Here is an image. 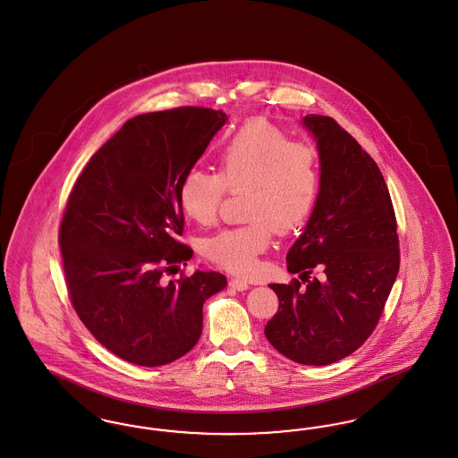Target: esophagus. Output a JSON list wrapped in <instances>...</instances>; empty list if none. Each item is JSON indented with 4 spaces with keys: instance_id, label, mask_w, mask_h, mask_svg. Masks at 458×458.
<instances>
[{
    "instance_id": "34e87169",
    "label": "esophagus",
    "mask_w": 458,
    "mask_h": 458,
    "mask_svg": "<svg viewBox=\"0 0 458 458\" xmlns=\"http://www.w3.org/2000/svg\"><path fill=\"white\" fill-rule=\"evenodd\" d=\"M229 285L233 289H236V291H246L250 287V284L246 280L241 279V277H233V279L229 280Z\"/></svg>"
}]
</instances>
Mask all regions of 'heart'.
<instances>
[{
	"instance_id": "1",
	"label": "heart",
	"mask_w": 458,
	"mask_h": 458,
	"mask_svg": "<svg viewBox=\"0 0 458 458\" xmlns=\"http://www.w3.org/2000/svg\"><path fill=\"white\" fill-rule=\"evenodd\" d=\"M321 173L317 150L265 118L244 121L224 140L217 173L190 171L179 182L178 199L186 217L214 224L229 193H242L238 227L222 229L205 241V257L220 267L251 274L270 246L276 229L291 231L313 212Z\"/></svg>"
}]
</instances>
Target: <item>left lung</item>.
<instances>
[{"label": "left lung", "instance_id": "left-lung-1", "mask_svg": "<svg viewBox=\"0 0 458 458\" xmlns=\"http://www.w3.org/2000/svg\"><path fill=\"white\" fill-rule=\"evenodd\" d=\"M302 123L318 145V199L287 253V270L301 277L270 284L279 311L265 335L285 358L325 366L358 351L378 325L400 267L397 217L378 164L358 140L330 116ZM315 269L319 280L310 278Z\"/></svg>", "mask_w": 458, "mask_h": 458}]
</instances>
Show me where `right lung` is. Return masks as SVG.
I'll return each mask as SVG.
<instances>
[{"instance_id":"add662e5","label":"right lung","mask_w":458,"mask_h":458,"mask_svg":"<svg viewBox=\"0 0 458 458\" xmlns=\"http://www.w3.org/2000/svg\"><path fill=\"white\" fill-rule=\"evenodd\" d=\"M225 123L181 106L128 120L87 162L63 212L58 242L72 306L114 356L162 366L195 347L203 302L227 279L201 272L165 280L193 250L181 242L179 182Z\"/></svg>"}]
</instances>
